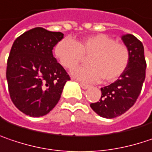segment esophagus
<instances>
[{"instance_id":"34e87169","label":"esophagus","mask_w":152,"mask_h":152,"mask_svg":"<svg viewBox=\"0 0 152 152\" xmlns=\"http://www.w3.org/2000/svg\"><path fill=\"white\" fill-rule=\"evenodd\" d=\"M80 85H81V87H82L83 89H84V90H86V89L90 88V85L85 84V83H80Z\"/></svg>"}]
</instances>
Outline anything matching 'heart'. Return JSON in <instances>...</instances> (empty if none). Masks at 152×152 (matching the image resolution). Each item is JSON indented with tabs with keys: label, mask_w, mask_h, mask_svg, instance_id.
I'll use <instances>...</instances> for the list:
<instances>
[{
	"label": "heart",
	"mask_w": 152,
	"mask_h": 152,
	"mask_svg": "<svg viewBox=\"0 0 152 152\" xmlns=\"http://www.w3.org/2000/svg\"><path fill=\"white\" fill-rule=\"evenodd\" d=\"M55 54L59 62L67 69H72L88 57L89 66L80 67L72 71L76 78L84 82H114L124 74L129 66V48L105 34L87 36L81 41L71 39L60 41Z\"/></svg>",
	"instance_id": "b5f03b06"
}]
</instances>
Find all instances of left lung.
Returning a JSON list of instances; mask_svg holds the SVG:
<instances>
[{
  "label": "left lung",
  "instance_id": "8db88e82",
  "mask_svg": "<svg viewBox=\"0 0 152 152\" xmlns=\"http://www.w3.org/2000/svg\"><path fill=\"white\" fill-rule=\"evenodd\" d=\"M122 40L130 51L129 66L116 82L101 88L99 102L90 104L96 114L105 118L121 116L131 108L140 95L145 79L146 62L143 43L131 34L123 35Z\"/></svg>",
  "mask_w": 152,
  "mask_h": 152
}]
</instances>
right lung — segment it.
I'll return each instance as SVG.
<instances>
[{"mask_svg":"<svg viewBox=\"0 0 152 152\" xmlns=\"http://www.w3.org/2000/svg\"><path fill=\"white\" fill-rule=\"evenodd\" d=\"M63 38L61 32L32 28L14 42L7 62L10 98L29 117H42L60 100L70 77L53 56L52 49Z\"/></svg>","mask_w":152,"mask_h":152,"instance_id":"1","label":"right lung"}]
</instances>
